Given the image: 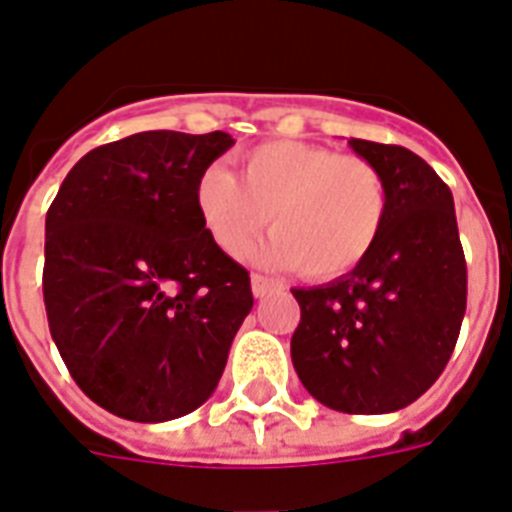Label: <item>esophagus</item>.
Instances as JSON below:
<instances>
[{
  "label": "esophagus",
  "instance_id": "obj_1",
  "mask_svg": "<svg viewBox=\"0 0 512 512\" xmlns=\"http://www.w3.org/2000/svg\"><path fill=\"white\" fill-rule=\"evenodd\" d=\"M278 281L276 278H268V276H260V273H252V294H255L257 299L268 297L270 292H276L278 289Z\"/></svg>",
  "mask_w": 512,
  "mask_h": 512
}]
</instances>
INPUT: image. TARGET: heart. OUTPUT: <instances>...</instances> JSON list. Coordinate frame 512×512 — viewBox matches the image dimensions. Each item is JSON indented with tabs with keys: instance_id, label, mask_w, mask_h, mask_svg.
I'll list each match as a JSON object with an SVG mask.
<instances>
[{
	"instance_id": "b5f03b06",
	"label": "heart",
	"mask_w": 512,
	"mask_h": 512,
	"mask_svg": "<svg viewBox=\"0 0 512 512\" xmlns=\"http://www.w3.org/2000/svg\"><path fill=\"white\" fill-rule=\"evenodd\" d=\"M239 162L242 178L213 162L194 186L199 220L223 255H244L265 223L273 236L260 257L305 276H339L371 255L386 223V186L371 162L307 141H265Z\"/></svg>"
}]
</instances>
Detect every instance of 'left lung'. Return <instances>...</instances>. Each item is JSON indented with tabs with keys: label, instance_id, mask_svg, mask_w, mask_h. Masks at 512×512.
Wrapping results in <instances>:
<instances>
[{
	"label": "left lung",
	"instance_id": "left-lung-1",
	"mask_svg": "<svg viewBox=\"0 0 512 512\" xmlns=\"http://www.w3.org/2000/svg\"><path fill=\"white\" fill-rule=\"evenodd\" d=\"M381 173L386 223L350 273L292 289V363L321 405L350 415L402 410L442 376L465 315L468 273L450 186L397 144L350 139Z\"/></svg>",
	"mask_w": 512,
	"mask_h": 512
}]
</instances>
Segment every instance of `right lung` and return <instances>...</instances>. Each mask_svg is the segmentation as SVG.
<instances>
[{
    "label": "right lung",
    "mask_w": 512,
    "mask_h": 512,
    "mask_svg": "<svg viewBox=\"0 0 512 512\" xmlns=\"http://www.w3.org/2000/svg\"><path fill=\"white\" fill-rule=\"evenodd\" d=\"M234 139L126 136L70 168L47 213L44 305L70 376L107 413L162 423L213 397L252 310L249 273L207 236L194 186Z\"/></svg>",
    "instance_id": "right-lung-1"
}]
</instances>
